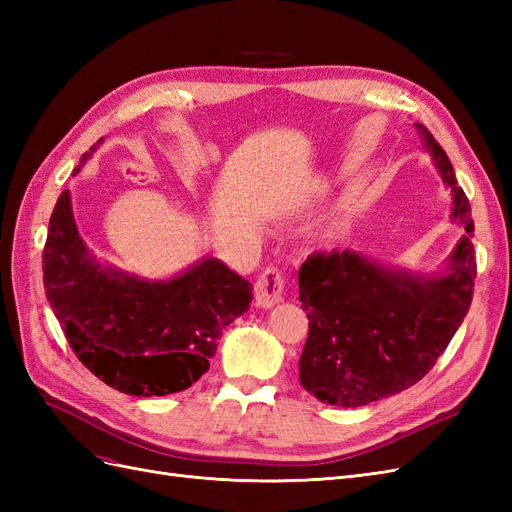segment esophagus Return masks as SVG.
Returning <instances> with one entry per match:
<instances>
[{
    "instance_id": "34e87169",
    "label": "esophagus",
    "mask_w": 512,
    "mask_h": 512,
    "mask_svg": "<svg viewBox=\"0 0 512 512\" xmlns=\"http://www.w3.org/2000/svg\"><path fill=\"white\" fill-rule=\"evenodd\" d=\"M286 286V273L277 267H267L256 280V303L260 307H273L282 301Z\"/></svg>"
}]
</instances>
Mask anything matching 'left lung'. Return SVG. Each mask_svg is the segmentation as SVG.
<instances>
[{
    "instance_id": "8db88e82",
    "label": "left lung",
    "mask_w": 512,
    "mask_h": 512,
    "mask_svg": "<svg viewBox=\"0 0 512 512\" xmlns=\"http://www.w3.org/2000/svg\"><path fill=\"white\" fill-rule=\"evenodd\" d=\"M416 128L453 192V220L466 226V235L444 273L433 275L386 269L352 250L307 256L299 301L309 333L299 378L322 404L359 408L410 389L436 365L470 309L476 280L470 200L436 138L421 123Z\"/></svg>"
}]
</instances>
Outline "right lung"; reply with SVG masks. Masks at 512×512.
Returning a JSON list of instances; mask_svg holds the SVG:
<instances>
[{"mask_svg": "<svg viewBox=\"0 0 512 512\" xmlns=\"http://www.w3.org/2000/svg\"><path fill=\"white\" fill-rule=\"evenodd\" d=\"M94 151L96 145L81 164ZM42 271L46 299L79 361L104 384L136 397L192 386L209 369L222 331L254 297L252 284L218 258L164 282L102 267L74 224L68 190L49 220Z\"/></svg>", "mask_w": 512, "mask_h": 512, "instance_id": "add662e5", "label": "right lung"}]
</instances>
